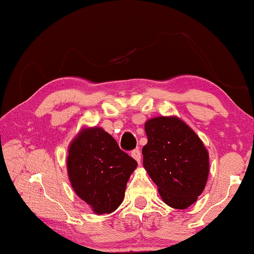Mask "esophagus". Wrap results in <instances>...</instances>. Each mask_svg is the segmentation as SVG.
<instances>
[{
  "instance_id": "34e87169",
  "label": "esophagus",
  "mask_w": 254,
  "mask_h": 254,
  "mask_svg": "<svg viewBox=\"0 0 254 254\" xmlns=\"http://www.w3.org/2000/svg\"><path fill=\"white\" fill-rule=\"evenodd\" d=\"M131 157H133L135 161H136L138 164H140V162H141V151L138 150V149H135V150L131 151Z\"/></svg>"
}]
</instances>
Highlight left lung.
<instances>
[{
    "mask_svg": "<svg viewBox=\"0 0 254 254\" xmlns=\"http://www.w3.org/2000/svg\"><path fill=\"white\" fill-rule=\"evenodd\" d=\"M148 143L142 148L143 166L162 200L176 209L195 202L206 187L209 154L192 128L178 117L145 121Z\"/></svg>",
    "mask_w": 254,
    "mask_h": 254,
    "instance_id": "1",
    "label": "left lung"
}]
</instances>
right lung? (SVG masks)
<instances>
[{"label":"right lung","instance_id":"add662e5","mask_svg":"<svg viewBox=\"0 0 254 254\" xmlns=\"http://www.w3.org/2000/svg\"><path fill=\"white\" fill-rule=\"evenodd\" d=\"M136 166V161L120 150L102 127L82 128L69 144V182L97 215L112 213L123 203L127 182Z\"/></svg>","mask_w":254,"mask_h":254}]
</instances>
